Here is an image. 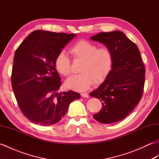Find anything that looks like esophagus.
Instances as JSON below:
<instances>
[{"label": "esophagus", "instance_id": "34e87169", "mask_svg": "<svg viewBox=\"0 0 159 159\" xmlns=\"http://www.w3.org/2000/svg\"><path fill=\"white\" fill-rule=\"evenodd\" d=\"M80 96H81L83 98H88L89 97L88 94H87V93H80Z\"/></svg>", "mask_w": 159, "mask_h": 159}]
</instances>
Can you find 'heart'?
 Here are the masks:
<instances>
[{"label":"heart","mask_w":159,"mask_h":159,"mask_svg":"<svg viewBox=\"0 0 159 159\" xmlns=\"http://www.w3.org/2000/svg\"><path fill=\"white\" fill-rule=\"evenodd\" d=\"M74 59L83 61L80 74L68 78L65 82L67 88L77 92H83L93 85L104 82L109 76L113 65L111 50L101 47L85 39H80L70 48ZM55 67L59 74L67 76L71 73V61L64 52H60L55 59Z\"/></svg>","instance_id":"heart-1"}]
</instances>
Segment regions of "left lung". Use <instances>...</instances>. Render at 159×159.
<instances>
[{
    "instance_id": "8db88e82",
    "label": "left lung",
    "mask_w": 159,
    "mask_h": 159,
    "mask_svg": "<svg viewBox=\"0 0 159 159\" xmlns=\"http://www.w3.org/2000/svg\"><path fill=\"white\" fill-rule=\"evenodd\" d=\"M91 39L102 43L113 55L109 76L89 93L91 97L100 99L102 106L93 116L102 124L117 122L131 113L143 95L146 70L139 50L119 31L101 32Z\"/></svg>"
}]
</instances>
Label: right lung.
<instances>
[{"mask_svg": "<svg viewBox=\"0 0 159 159\" xmlns=\"http://www.w3.org/2000/svg\"><path fill=\"white\" fill-rule=\"evenodd\" d=\"M76 34L35 31L16 49L11 85L18 106L28 120L50 126L62 119L70 104L80 95L73 91L57 93L61 85L55 59Z\"/></svg>", "mask_w": 159, "mask_h": 159, "instance_id": "right-lung-1", "label": "right lung"}]
</instances>
